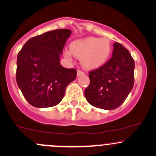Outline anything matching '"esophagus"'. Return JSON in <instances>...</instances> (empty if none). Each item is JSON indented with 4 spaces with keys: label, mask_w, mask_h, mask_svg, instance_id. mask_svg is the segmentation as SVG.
Wrapping results in <instances>:
<instances>
[{
    "label": "esophagus",
    "mask_w": 156,
    "mask_h": 156,
    "mask_svg": "<svg viewBox=\"0 0 156 156\" xmlns=\"http://www.w3.org/2000/svg\"><path fill=\"white\" fill-rule=\"evenodd\" d=\"M82 75H84V72L81 70H78V72H77V76H81Z\"/></svg>",
    "instance_id": "34e87169"
}]
</instances>
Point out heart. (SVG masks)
<instances>
[{
  "label": "heart",
  "mask_w": 156,
  "mask_h": 156,
  "mask_svg": "<svg viewBox=\"0 0 156 156\" xmlns=\"http://www.w3.org/2000/svg\"><path fill=\"white\" fill-rule=\"evenodd\" d=\"M111 43L107 38L85 37L76 40L70 44V50L64 55L72 60L73 56L81 58V64L87 70H93L104 66L111 53Z\"/></svg>",
  "instance_id": "b5f03b06"
}]
</instances>
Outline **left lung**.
I'll list each match as a JSON object with an SVG mask.
<instances>
[{
  "label": "left lung",
  "instance_id": "8db88e82",
  "mask_svg": "<svg viewBox=\"0 0 156 156\" xmlns=\"http://www.w3.org/2000/svg\"><path fill=\"white\" fill-rule=\"evenodd\" d=\"M134 68V60L129 51L120 43H113L111 58L89 72L90 84L84 90L87 102L104 110L120 107L133 87Z\"/></svg>",
  "mask_w": 156,
  "mask_h": 156
}]
</instances>
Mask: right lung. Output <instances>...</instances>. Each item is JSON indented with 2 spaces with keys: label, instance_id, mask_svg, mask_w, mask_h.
Segmentation results:
<instances>
[{
  "label": "right lung",
  "instance_id": "obj_1",
  "mask_svg": "<svg viewBox=\"0 0 156 156\" xmlns=\"http://www.w3.org/2000/svg\"><path fill=\"white\" fill-rule=\"evenodd\" d=\"M71 33L70 30L59 29L34 36L18 53L16 82L33 107L46 108L59 104L68 84L76 78L75 69L60 64V55Z\"/></svg>",
  "mask_w": 156,
  "mask_h": 156
}]
</instances>
